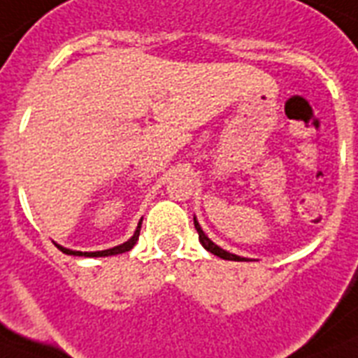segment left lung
<instances>
[{
	"mask_svg": "<svg viewBox=\"0 0 358 358\" xmlns=\"http://www.w3.org/2000/svg\"><path fill=\"white\" fill-rule=\"evenodd\" d=\"M194 227H196V231H198V240H200V244H202L203 248H206L207 251H209V253H213V255H216V257L224 258V260H235V262H244V260H248V258L238 257V255L227 253L225 249L218 248V245H216L215 242H213V240L207 238V235L202 231V227H200V224H198L196 218H194Z\"/></svg>",
	"mask_w": 358,
	"mask_h": 358,
	"instance_id": "8db88e82",
	"label": "left lung"
}]
</instances>
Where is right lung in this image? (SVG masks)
Segmentation results:
<instances>
[{"label":"right lung","instance_id":"add662e5","mask_svg":"<svg viewBox=\"0 0 358 358\" xmlns=\"http://www.w3.org/2000/svg\"><path fill=\"white\" fill-rule=\"evenodd\" d=\"M140 227H142V220L138 222V227L136 231H134V235L131 236V238L127 240V242H123V244L116 245V248L113 249H105V251H92V253H83V251H72V249H67V248H62V245H58L59 251H63L65 255H74V257H110V255H120V253H125V251H131V249L134 248V244H136L138 236H140Z\"/></svg>","mask_w":358,"mask_h":358}]
</instances>
